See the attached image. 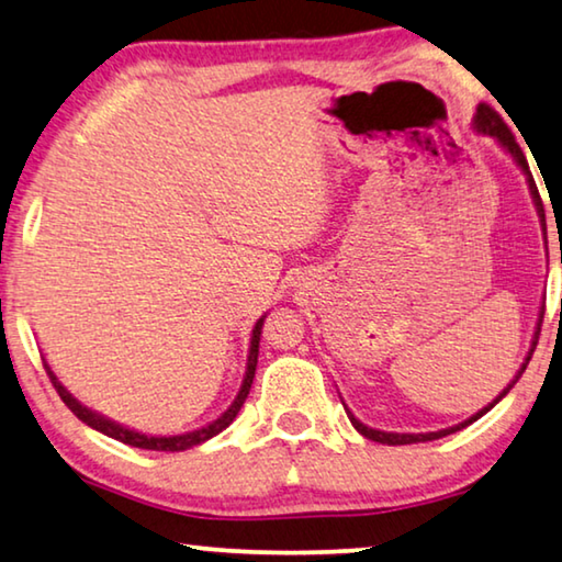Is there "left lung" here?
<instances>
[{
    "label": "left lung",
    "instance_id": "8db88e82",
    "mask_svg": "<svg viewBox=\"0 0 562 562\" xmlns=\"http://www.w3.org/2000/svg\"><path fill=\"white\" fill-rule=\"evenodd\" d=\"M474 128L480 131V133H484V136H495V138L499 140V144L505 146V148L509 150V154H513L515 161L520 164V169L527 173V183H530V194H532V199H535V206H538V214L542 216V222H546V209H542L540 191H538V187H535V179H532V173H530V166H527V158H525V154H522V148L517 146V140H515V136H513V131H509V128H507V123L499 119V113L495 111V108H490L487 103H482L480 108H476ZM542 313H546V310H542ZM540 325H542V317H540V323H538V330H535V338H532V348H530V353H527L525 363H522V368H520V373L515 375V381L509 383V386L499 393V398L492 401V404H490L487 408H482L480 414H474L472 418H467L464 424H457V426H451V429H441V431H429V434H391V431H379V429H371V426L361 424V422H358V418H356L353 414L348 412V416H350V424H353L356 429L361 431L366 439H371V441H379V443H391V447H396V443H418V441H431V439H441V437H447V434H454V431H459V429H464V426H469V424H472V422H476V418H480V416L487 414L492 406L499 404V401L505 398L507 393H509V389L515 386L517 379H520V375L525 373V368H527V363H530V358H532V353H535V346H538V338H540Z\"/></svg>",
    "mask_w": 562,
    "mask_h": 562
}]
</instances>
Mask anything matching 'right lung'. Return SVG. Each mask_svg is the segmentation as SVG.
<instances>
[{"label": "right lung", "mask_w": 562, "mask_h": 562, "mask_svg": "<svg viewBox=\"0 0 562 562\" xmlns=\"http://www.w3.org/2000/svg\"><path fill=\"white\" fill-rule=\"evenodd\" d=\"M262 323H265V315L259 317L257 325H255V330H252V346H249L247 375H245V381H241V389H239V393H237V398H234V404H232V406L227 408V412H224L220 418H216V422H212L209 426H204V429H199V431H189V434H181V437H146V434H138V431L123 429L121 424L111 422V418H103L100 414L90 412V408H86L82 404H78V401H75V398L70 396V393L65 391L63 383L55 379V373L49 371V366H47V363H45V371H47V375H49V381H53L55 391L60 393V398L65 401V406L70 408V412H72L75 416H78L82 424L93 426L95 431L105 434V437H111V439H119V441H123V443H128V447L150 449V451H183V449L196 447V443H201V441H206V439L216 437V434L227 429V426L234 422V418H237L241 404H245V398H247L249 389H252V379H255V371H257V353H259V335H262Z\"/></svg>", "instance_id": "obj_1"}]
</instances>
